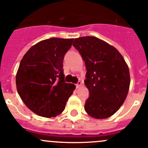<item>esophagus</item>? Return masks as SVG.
<instances>
[{"label": "esophagus", "mask_w": 148, "mask_h": 148, "mask_svg": "<svg viewBox=\"0 0 148 148\" xmlns=\"http://www.w3.org/2000/svg\"><path fill=\"white\" fill-rule=\"evenodd\" d=\"M82 86V82H78L77 84H76V87L77 88H79L80 86Z\"/></svg>", "instance_id": "1"}]
</instances>
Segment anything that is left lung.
I'll use <instances>...</instances> for the list:
<instances>
[{"label": "left lung", "mask_w": 148, "mask_h": 148, "mask_svg": "<svg viewBox=\"0 0 148 148\" xmlns=\"http://www.w3.org/2000/svg\"><path fill=\"white\" fill-rule=\"evenodd\" d=\"M73 46L86 69L84 84L89 97L85 111L94 118H107L120 109L127 95L130 84L127 64L114 46L97 37L75 38Z\"/></svg>", "instance_id": "left-lung-1"}]
</instances>
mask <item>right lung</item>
Here are the masks:
<instances>
[{
	"instance_id": "1",
	"label": "right lung",
	"mask_w": 148,
	"mask_h": 148,
	"mask_svg": "<svg viewBox=\"0 0 148 148\" xmlns=\"http://www.w3.org/2000/svg\"><path fill=\"white\" fill-rule=\"evenodd\" d=\"M74 38H51L37 43L23 56L16 74L22 101L41 117H53L64 110L75 85L66 83L63 60Z\"/></svg>"
}]
</instances>
